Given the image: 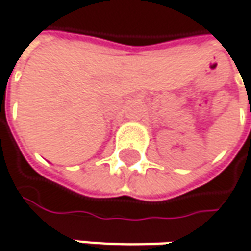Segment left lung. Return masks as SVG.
I'll return each instance as SVG.
<instances>
[{"label": "left lung", "mask_w": 251, "mask_h": 251, "mask_svg": "<svg viewBox=\"0 0 251 251\" xmlns=\"http://www.w3.org/2000/svg\"><path fill=\"white\" fill-rule=\"evenodd\" d=\"M250 111H251V106H250Z\"/></svg>", "instance_id": "left-lung-1"}]
</instances>
